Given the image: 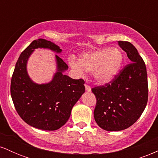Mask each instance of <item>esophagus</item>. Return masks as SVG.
I'll use <instances>...</instances> for the list:
<instances>
[{
    "label": "esophagus",
    "mask_w": 158,
    "mask_h": 158,
    "mask_svg": "<svg viewBox=\"0 0 158 158\" xmlns=\"http://www.w3.org/2000/svg\"><path fill=\"white\" fill-rule=\"evenodd\" d=\"M85 90H86L88 92H90V90H91V88H90V86H89V85L85 84Z\"/></svg>",
    "instance_id": "1"
}]
</instances>
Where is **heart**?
<instances>
[{
    "instance_id": "b5f03b06",
    "label": "heart",
    "mask_w": 158,
    "mask_h": 158,
    "mask_svg": "<svg viewBox=\"0 0 158 158\" xmlns=\"http://www.w3.org/2000/svg\"><path fill=\"white\" fill-rule=\"evenodd\" d=\"M124 56L117 48H104L87 52L79 56L78 61L69 59V65L80 75L85 71L92 72L96 81L106 84L113 80L122 67Z\"/></svg>"
}]
</instances>
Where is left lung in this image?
Instances as JSON below:
<instances>
[{"instance_id":"1","label":"left lung","mask_w":158,"mask_h":158,"mask_svg":"<svg viewBox=\"0 0 158 158\" xmlns=\"http://www.w3.org/2000/svg\"><path fill=\"white\" fill-rule=\"evenodd\" d=\"M131 60L113 80L91 89L97 104L94 116L97 125L109 131L124 130L139 118L148 102V79L144 61L133 44L118 41Z\"/></svg>"}]
</instances>
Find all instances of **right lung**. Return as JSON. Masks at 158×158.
Masks as SVG:
<instances>
[{
    "instance_id": "right-lung-1",
    "label": "right lung",
    "mask_w": 158,
    "mask_h": 158,
    "mask_svg": "<svg viewBox=\"0 0 158 158\" xmlns=\"http://www.w3.org/2000/svg\"><path fill=\"white\" fill-rule=\"evenodd\" d=\"M39 48L61 52L51 41L34 40L16 62L11 80V97L16 111L25 123L39 129L54 131L68 120L73 106L85 92V81L64 75L68 64L56 55L57 72L52 80L48 84L34 83L27 74V62L34 50Z\"/></svg>"
}]
</instances>
